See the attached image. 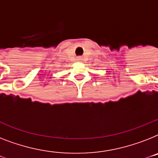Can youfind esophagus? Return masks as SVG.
<instances>
[{"label":"esophagus","instance_id":"34e87169","mask_svg":"<svg viewBox=\"0 0 158 158\" xmlns=\"http://www.w3.org/2000/svg\"><path fill=\"white\" fill-rule=\"evenodd\" d=\"M76 60L78 61H83V57H78L76 58Z\"/></svg>","mask_w":158,"mask_h":158}]
</instances>
